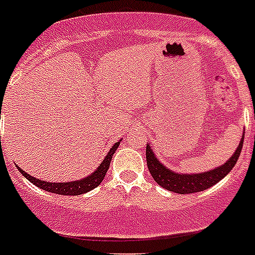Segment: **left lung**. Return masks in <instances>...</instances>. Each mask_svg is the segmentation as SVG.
<instances>
[{
  "label": "left lung",
  "mask_w": 255,
  "mask_h": 255,
  "mask_svg": "<svg viewBox=\"0 0 255 255\" xmlns=\"http://www.w3.org/2000/svg\"><path fill=\"white\" fill-rule=\"evenodd\" d=\"M245 132L242 133L240 144L237 147L236 152L231 155L226 163L221 166L215 167L214 170H209L206 172L199 174H180L176 171L171 170L168 167L163 164L151 148V145L147 144L145 148V158H147V167H148L149 174L152 175L153 180L160 186L166 188L168 191L176 192V194H192V192H199L207 188L213 187L219 180H222L226 176L236 163L240 159L242 145H244Z\"/></svg>",
  "instance_id": "left-lung-1"
}]
</instances>
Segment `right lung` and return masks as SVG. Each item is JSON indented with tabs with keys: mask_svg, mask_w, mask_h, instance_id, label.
Here are the masks:
<instances>
[{
	"mask_svg": "<svg viewBox=\"0 0 255 255\" xmlns=\"http://www.w3.org/2000/svg\"><path fill=\"white\" fill-rule=\"evenodd\" d=\"M120 141L115 143L112 145V148L108 151L107 156L104 158V160L102 162V164L97 167L96 170L93 171L92 174L85 176L83 179L73 180V182H61V183H54V182H45V180L37 179L32 175L26 174L25 171H22L17 166L18 171L22 174V176H25L29 182H32L33 184H36L37 187H40L41 190H45L48 192H53V194H60V195H81V194H85V192L91 191L95 187H97L99 184L102 183L104 176H106L107 171L110 168V163L112 160V156H114L115 151L119 147Z\"/></svg>",
	"mask_w": 255,
	"mask_h": 255,
	"instance_id": "add662e5",
	"label": "right lung"
}]
</instances>
